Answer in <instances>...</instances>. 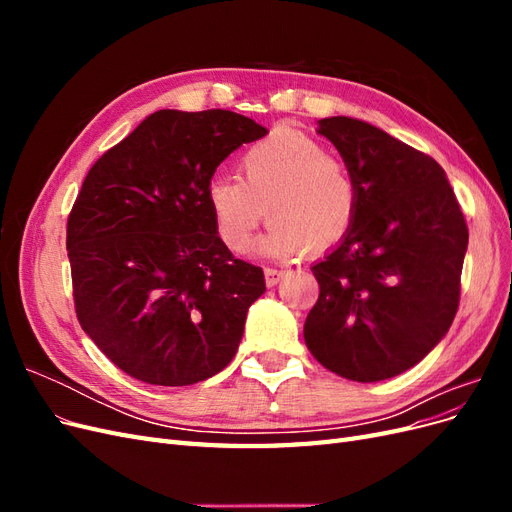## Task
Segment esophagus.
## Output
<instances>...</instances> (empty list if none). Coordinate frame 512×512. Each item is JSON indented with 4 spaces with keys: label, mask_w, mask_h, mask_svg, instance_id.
<instances>
[{
    "label": "esophagus",
    "mask_w": 512,
    "mask_h": 512,
    "mask_svg": "<svg viewBox=\"0 0 512 512\" xmlns=\"http://www.w3.org/2000/svg\"><path fill=\"white\" fill-rule=\"evenodd\" d=\"M284 275H286L284 271L269 267V269H265V282H267V286H277V284L282 282V277H284Z\"/></svg>",
    "instance_id": "esophagus-1"
}]
</instances>
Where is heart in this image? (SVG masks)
Here are the masks:
<instances>
[{"label":"heart","instance_id":"obj_1","mask_svg":"<svg viewBox=\"0 0 512 512\" xmlns=\"http://www.w3.org/2000/svg\"><path fill=\"white\" fill-rule=\"evenodd\" d=\"M239 177H218L207 188L213 228L232 252L250 247L267 213L273 220L258 252L273 258L331 250L354 224L359 190L348 166L301 132H275L252 145Z\"/></svg>","mask_w":512,"mask_h":512}]
</instances>
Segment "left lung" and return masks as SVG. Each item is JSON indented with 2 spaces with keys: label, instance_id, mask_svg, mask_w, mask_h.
<instances>
[{
  "label": "left lung",
  "instance_id": "8db88e82",
  "mask_svg": "<svg viewBox=\"0 0 512 512\" xmlns=\"http://www.w3.org/2000/svg\"><path fill=\"white\" fill-rule=\"evenodd\" d=\"M359 190L348 235L312 267L320 297L303 337L354 382L404 374L440 344L459 305L468 226L442 166L352 117L318 121Z\"/></svg>",
  "mask_w": 512,
  "mask_h": 512
}]
</instances>
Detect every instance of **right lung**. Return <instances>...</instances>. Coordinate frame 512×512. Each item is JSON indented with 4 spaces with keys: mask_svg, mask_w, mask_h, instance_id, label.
<instances>
[{
    "mask_svg": "<svg viewBox=\"0 0 512 512\" xmlns=\"http://www.w3.org/2000/svg\"><path fill=\"white\" fill-rule=\"evenodd\" d=\"M269 130L232 111L164 108L91 166L68 218L83 331L128 376L188 386L235 356L260 267L228 252L207 188L218 166Z\"/></svg>",
    "mask_w": 512,
    "mask_h": 512,
    "instance_id": "right-lung-1",
    "label": "right lung"
}]
</instances>
